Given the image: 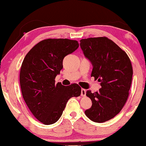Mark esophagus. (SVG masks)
I'll return each mask as SVG.
<instances>
[{"instance_id":"1","label":"esophagus","mask_w":146,"mask_h":146,"mask_svg":"<svg viewBox=\"0 0 146 146\" xmlns=\"http://www.w3.org/2000/svg\"><path fill=\"white\" fill-rule=\"evenodd\" d=\"M86 90L85 89H82L81 90V96L82 97H84L86 96Z\"/></svg>"}]
</instances>
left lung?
Instances as JSON below:
<instances>
[{
    "mask_svg": "<svg viewBox=\"0 0 146 146\" xmlns=\"http://www.w3.org/2000/svg\"><path fill=\"white\" fill-rule=\"evenodd\" d=\"M80 47L93 66L91 76L100 82L98 92L87 91L92 100L86 115L92 121L104 122L120 113L127 101L132 79V66L127 54L107 37L80 40Z\"/></svg>",
    "mask_w": 146,
    "mask_h": 146,
    "instance_id": "8db88e82",
    "label": "left lung"
}]
</instances>
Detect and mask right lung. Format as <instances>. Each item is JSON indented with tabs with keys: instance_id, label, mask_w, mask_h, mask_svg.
Returning <instances> with one entry per match:
<instances>
[{
	"instance_id": "add662e5",
	"label": "right lung",
	"mask_w": 146,
	"mask_h": 146,
	"mask_svg": "<svg viewBox=\"0 0 146 146\" xmlns=\"http://www.w3.org/2000/svg\"><path fill=\"white\" fill-rule=\"evenodd\" d=\"M78 47L75 40L45 39L31 48L23 60L20 74L23 98L34 117L45 125L55 123L69 99L81 94L76 84L65 87L60 82L55 83L63 59Z\"/></svg>"
}]
</instances>
